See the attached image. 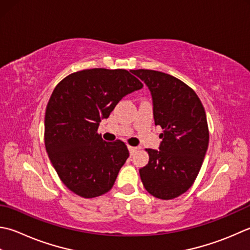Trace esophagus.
Returning <instances> with one entry per match:
<instances>
[{"instance_id":"1","label":"esophagus","mask_w":250,"mask_h":250,"mask_svg":"<svg viewBox=\"0 0 250 250\" xmlns=\"http://www.w3.org/2000/svg\"><path fill=\"white\" fill-rule=\"evenodd\" d=\"M128 148H129V151H130V155L131 156L134 155L136 153V150L139 149L138 147H134V146H128Z\"/></svg>"}]
</instances>
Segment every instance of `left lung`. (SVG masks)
Here are the masks:
<instances>
[{"mask_svg":"<svg viewBox=\"0 0 250 250\" xmlns=\"http://www.w3.org/2000/svg\"><path fill=\"white\" fill-rule=\"evenodd\" d=\"M151 93L155 125L164 133L160 150L146 148L149 160L140 169L145 189L159 199H173L196 180L209 143L206 112L196 93L178 78L149 70H131Z\"/></svg>","mask_w":250,"mask_h":250,"instance_id":"obj_1","label":"left lung"}]
</instances>
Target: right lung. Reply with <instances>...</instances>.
<instances>
[{
    "label": "right lung",
    "mask_w": 250,
    "mask_h": 250,
    "mask_svg": "<svg viewBox=\"0 0 250 250\" xmlns=\"http://www.w3.org/2000/svg\"><path fill=\"white\" fill-rule=\"evenodd\" d=\"M142 86L132 71L93 68L71 73L54 89L44 143L58 177L78 196L94 198L111 189L129 150L120 140L105 142L97 129L122 97Z\"/></svg>",
    "instance_id": "obj_1"
}]
</instances>
